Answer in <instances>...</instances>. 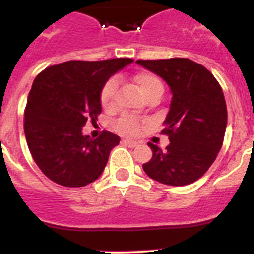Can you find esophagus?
I'll return each instance as SVG.
<instances>
[{
	"label": "esophagus",
	"instance_id": "obj_1",
	"mask_svg": "<svg viewBox=\"0 0 254 254\" xmlns=\"http://www.w3.org/2000/svg\"><path fill=\"white\" fill-rule=\"evenodd\" d=\"M123 143H126V145H127V146H129V147H136L138 145L136 141L131 140V138H125V140H123Z\"/></svg>",
	"mask_w": 254,
	"mask_h": 254
}]
</instances>
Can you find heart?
Instances as JSON below:
<instances>
[{
    "label": "heart",
    "mask_w": 254,
    "mask_h": 254,
    "mask_svg": "<svg viewBox=\"0 0 254 254\" xmlns=\"http://www.w3.org/2000/svg\"><path fill=\"white\" fill-rule=\"evenodd\" d=\"M134 84L137 85L138 90L142 94L145 98L150 96L151 94L156 93V91H163V84L159 80V77L150 72H140L133 77ZM116 91H117V80L116 78H111L107 84L103 86L102 91H100V103L102 107L107 111H111L114 108V103H116ZM117 128L121 132L128 134H134L138 132L140 125L134 118L132 117H123L117 123Z\"/></svg>",
    "instance_id": "obj_1"
}]
</instances>
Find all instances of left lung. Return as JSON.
<instances>
[{"label": "left lung", "mask_w": 254, "mask_h": 254, "mask_svg": "<svg viewBox=\"0 0 254 254\" xmlns=\"http://www.w3.org/2000/svg\"><path fill=\"white\" fill-rule=\"evenodd\" d=\"M170 87L172 102L163 122L167 149L149 142L152 158L142 165L147 176L168 186L190 185L214 163L228 123L224 93L214 75L188 58L138 60Z\"/></svg>", "instance_id": "left-lung-1"}]
</instances>
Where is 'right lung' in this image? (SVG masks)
Returning a JSON list of instances; mask_svg holds the SVG:
<instances>
[{"label": "right lung", "instance_id": "obj_1", "mask_svg": "<svg viewBox=\"0 0 254 254\" xmlns=\"http://www.w3.org/2000/svg\"><path fill=\"white\" fill-rule=\"evenodd\" d=\"M131 58L68 61L35 77L25 108L24 132L30 154L51 181L84 187L102 176L117 134L104 131L93 140L82 133L87 121L102 113L100 91Z\"/></svg>", "mask_w": 254, "mask_h": 254}]
</instances>
